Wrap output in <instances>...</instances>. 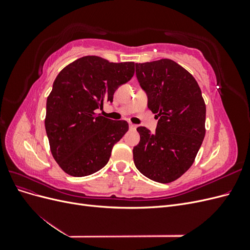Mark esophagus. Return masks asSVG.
I'll list each match as a JSON object with an SVG mask.
<instances>
[{
	"label": "esophagus",
	"instance_id": "esophagus-1",
	"mask_svg": "<svg viewBox=\"0 0 250 250\" xmlns=\"http://www.w3.org/2000/svg\"><path fill=\"white\" fill-rule=\"evenodd\" d=\"M135 128H137V125H134V124H132V123H129V129H130V130H134Z\"/></svg>",
	"mask_w": 250,
	"mask_h": 250
}]
</instances>
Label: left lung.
Masks as SVG:
<instances>
[{
	"mask_svg": "<svg viewBox=\"0 0 250 250\" xmlns=\"http://www.w3.org/2000/svg\"><path fill=\"white\" fill-rule=\"evenodd\" d=\"M148 108L160 118L154 133L138 127L133 162L146 177L169 184L193 165L206 135V103L197 81L171 59L137 63Z\"/></svg>",
	"mask_w": 250,
	"mask_h": 250,
	"instance_id": "1",
	"label": "left lung"
}]
</instances>
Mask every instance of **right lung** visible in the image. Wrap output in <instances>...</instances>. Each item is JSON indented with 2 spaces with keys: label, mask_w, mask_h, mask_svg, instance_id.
<instances>
[{
  "label": "right lung",
  "mask_w": 250,
  "mask_h": 250,
  "mask_svg": "<svg viewBox=\"0 0 250 250\" xmlns=\"http://www.w3.org/2000/svg\"><path fill=\"white\" fill-rule=\"evenodd\" d=\"M134 65L84 56L58 74L47 99L44 126L51 153L66 174L87 176L108 163L113 145L129 126L96 109L112 102L116 89L132 78Z\"/></svg>",
  "instance_id": "obj_1"
}]
</instances>
